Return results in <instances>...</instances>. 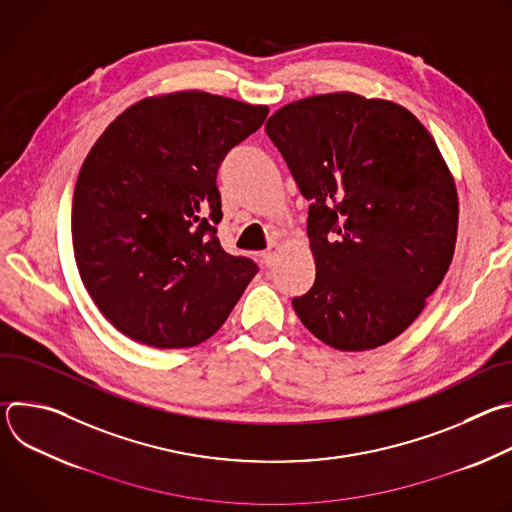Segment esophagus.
<instances>
[{
  "label": "esophagus",
  "mask_w": 512,
  "mask_h": 512,
  "mask_svg": "<svg viewBox=\"0 0 512 512\" xmlns=\"http://www.w3.org/2000/svg\"><path fill=\"white\" fill-rule=\"evenodd\" d=\"M277 253H279V245L277 243H271L263 253H261V259L267 267H271L275 261H277Z\"/></svg>",
  "instance_id": "obj_1"
}]
</instances>
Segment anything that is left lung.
<instances>
[{"mask_svg": "<svg viewBox=\"0 0 512 512\" xmlns=\"http://www.w3.org/2000/svg\"><path fill=\"white\" fill-rule=\"evenodd\" d=\"M265 131L310 200L316 281L291 302L298 318L336 350L391 342L454 257L458 192L435 139L405 107L356 93L283 105Z\"/></svg>", "mask_w": 512, "mask_h": 512, "instance_id": "1", "label": "left lung"}]
</instances>
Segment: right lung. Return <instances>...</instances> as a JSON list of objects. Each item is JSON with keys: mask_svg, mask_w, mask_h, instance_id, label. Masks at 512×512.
I'll use <instances>...</instances> for the list:
<instances>
[{"mask_svg": "<svg viewBox=\"0 0 512 512\" xmlns=\"http://www.w3.org/2000/svg\"><path fill=\"white\" fill-rule=\"evenodd\" d=\"M267 113L178 91L127 107L95 141L72 198V245L89 296L131 340L204 342L255 277L257 265L216 237V172Z\"/></svg>", "mask_w": 512, "mask_h": 512, "instance_id": "1", "label": "right lung"}]
</instances>
